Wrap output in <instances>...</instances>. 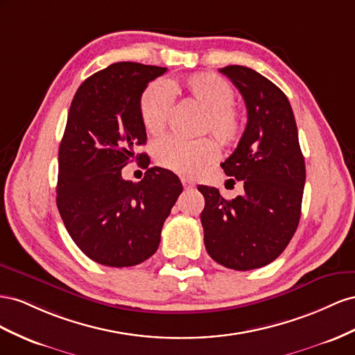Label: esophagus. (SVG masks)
<instances>
[{
  "mask_svg": "<svg viewBox=\"0 0 355 355\" xmlns=\"http://www.w3.org/2000/svg\"><path fill=\"white\" fill-rule=\"evenodd\" d=\"M181 183H183L184 189H195V183L189 178H181Z\"/></svg>",
  "mask_w": 355,
  "mask_h": 355,
  "instance_id": "34e87169",
  "label": "esophagus"
}]
</instances>
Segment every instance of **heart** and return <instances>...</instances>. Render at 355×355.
<instances>
[{
    "mask_svg": "<svg viewBox=\"0 0 355 355\" xmlns=\"http://www.w3.org/2000/svg\"><path fill=\"white\" fill-rule=\"evenodd\" d=\"M172 94L184 95L204 110L198 134H211L223 147L238 143L244 132V114L234 103V86L212 71H202L168 83L162 80L148 83L138 101L139 117L148 132H159L165 126ZM155 157L160 166L175 174L193 177L214 164L217 147L209 138L184 141L164 137L156 141Z\"/></svg>",
    "mask_w": 355,
    "mask_h": 355,
    "instance_id": "b5f03b06",
    "label": "heart"
}]
</instances>
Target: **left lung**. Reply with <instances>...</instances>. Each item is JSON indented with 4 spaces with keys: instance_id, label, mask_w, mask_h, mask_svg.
Instances as JSON below:
<instances>
[{
    "instance_id": "obj_1",
    "label": "left lung",
    "mask_w": 355,
    "mask_h": 355,
    "mask_svg": "<svg viewBox=\"0 0 355 355\" xmlns=\"http://www.w3.org/2000/svg\"><path fill=\"white\" fill-rule=\"evenodd\" d=\"M241 92L247 126L236 150L221 164L244 184V195L227 200L218 189L199 186L208 254L220 265L251 270L269 265L288 245L300 220L305 159L295 114L282 90L257 71L220 68Z\"/></svg>"
}]
</instances>
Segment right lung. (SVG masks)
<instances>
[{
    "mask_svg": "<svg viewBox=\"0 0 355 355\" xmlns=\"http://www.w3.org/2000/svg\"><path fill=\"white\" fill-rule=\"evenodd\" d=\"M166 68L117 62L80 85L59 146L56 205L69 236L101 265L128 268L156 252L162 226L183 191L168 169L148 168L138 101ZM148 168L139 184L123 180L130 159Z\"/></svg>",
    "mask_w": 355,
    "mask_h": 355,
    "instance_id": "add662e5",
    "label": "right lung"
}]
</instances>
